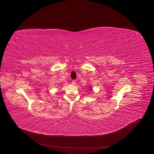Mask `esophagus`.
<instances>
[{"mask_svg":"<svg viewBox=\"0 0 154 154\" xmlns=\"http://www.w3.org/2000/svg\"><path fill=\"white\" fill-rule=\"evenodd\" d=\"M72 85H75L76 84V81L75 80H72Z\"/></svg>","mask_w":154,"mask_h":154,"instance_id":"obj_1","label":"esophagus"}]
</instances>
